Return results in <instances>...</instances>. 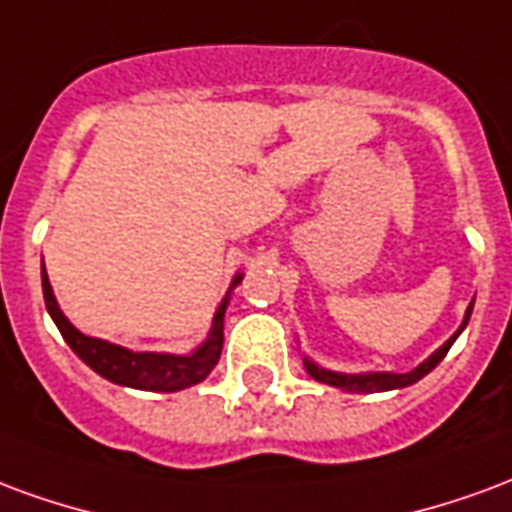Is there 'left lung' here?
Returning <instances> with one entry per match:
<instances>
[{"mask_svg": "<svg viewBox=\"0 0 512 512\" xmlns=\"http://www.w3.org/2000/svg\"><path fill=\"white\" fill-rule=\"evenodd\" d=\"M469 316H472V305H469V311H466V319L464 324H461V330L466 327V322H469ZM458 330V333H461ZM458 333L450 338V341L442 346V349H436L428 360H425L423 365H417L414 371H409V374H365V376H352V374H333V371H324V368H316V365L311 363V360H305V368H308V374L316 379V382H324V384H333V387H343L346 393H379V390H395V387H409V384H414L417 379H423L428 371H434L436 365H439V360L445 357L447 352H450V346H453V341L458 338Z\"/></svg>", "mask_w": 512, "mask_h": 512, "instance_id": "8db88e82", "label": "left lung"}]
</instances>
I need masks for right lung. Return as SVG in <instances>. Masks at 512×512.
Segmentation results:
<instances>
[{"instance_id": "obj_1", "label": "right lung", "mask_w": 512, "mask_h": 512, "mask_svg": "<svg viewBox=\"0 0 512 512\" xmlns=\"http://www.w3.org/2000/svg\"><path fill=\"white\" fill-rule=\"evenodd\" d=\"M237 283H240V275L234 278V286ZM43 297H46L48 313H51V319L59 327L67 346L95 374L106 376L108 382L114 384H125V387H136V390H152V393L185 390L190 384H199L201 379H207V374L218 363L220 349H223V313H226V302L229 300H223V305L215 313L207 343L199 346L193 354H188V357H182V354L130 352V349H122V346H114V343L78 333L76 327L65 319V313L59 311L54 292H51V283H48L46 267H43Z\"/></svg>"}]
</instances>
